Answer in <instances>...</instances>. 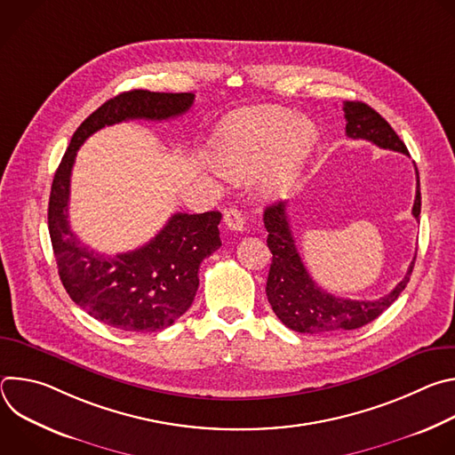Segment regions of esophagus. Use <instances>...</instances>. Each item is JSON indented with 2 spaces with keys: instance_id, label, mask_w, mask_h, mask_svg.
<instances>
[{
  "instance_id": "34e87169",
  "label": "esophagus",
  "mask_w": 455,
  "mask_h": 455,
  "mask_svg": "<svg viewBox=\"0 0 455 455\" xmlns=\"http://www.w3.org/2000/svg\"><path fill=\"white\" fill-rule=\"evenodd\" d=\"M223 221H225V227L234 232H243V228H244V218L239 209H227Z\"/></svg>"
}]
</instances>
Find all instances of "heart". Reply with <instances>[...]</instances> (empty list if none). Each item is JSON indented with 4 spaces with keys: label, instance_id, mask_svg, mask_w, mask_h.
I'll return each mask as SVG.
<instances>
[{
    "label": "heart",
    "instance_id": "heart-1",
    "mask_svg": "<svg viewBox=\"0 0 455 455\" xmlns=\"http://www.w3.org/2000/svg\"><path fill=\"white\" fill-rule=\"evenodd\" d=\"M316 140L313 124L283 108H253L223 122L216 139V158L234 178H250L277 156L267 181L270 194H286Z\"/></svg>",
    "mask_w": 455,
    "mask_h": 455
}]
</instances>
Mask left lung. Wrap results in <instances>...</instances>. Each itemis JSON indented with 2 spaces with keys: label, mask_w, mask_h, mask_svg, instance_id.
<instances>
[{
  "label": "left lung",
  "mask_w": 455,
  "mask_h": 455,
  "mask_svg": "<svg viewBox=\"0 0 455 455\" xmlns=\"http://www.w3.org/2000/svg\"><path fill=\"white\" fill-rule=\"evenodd\" d=\"M346 135L353 140H369L381 149H391L409 155L405 144L388 122L371 106L358 100L344 102ZM416 167V164H414ZM416 200L412 216L418 220L421 212L419 174L416 167ZM265 227L268 230V248L274 253L267 281V297L274 313L286 328L307 335H331L358 330L378 318L391 306L411 281L414 261L396 288L376 300L340 299L322 290L306 270L297 250L286 204H274L265 209Z\"/></svg>",
  "instance_id": "obj_1"
}]
</instances>
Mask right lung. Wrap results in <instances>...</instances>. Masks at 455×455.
<instances>
[{
    "label": "right lung",
    "instance_id": "add662e5",
    "mask_svg": "<svg viewBox=\"0 0 455 455\" xmlns=\"http://www.w3.org/2000/svg\"><path fill=\"white\" fill-rule=\"evenodd\" d=\"M192 93L124 92L95 109L72 137L52 183L48 230L59 277L70 299L88 315L127 333L165 330L196 297L198 270L220 246L218 211L174 214L144 246L104 255L86 246L68 221L70 176L79 148L106 125L125 120H169L183 115Z\"/></svg>",
    "mask_w": 455,
    "mask_h": 455
}]
</instances>
